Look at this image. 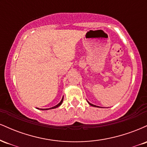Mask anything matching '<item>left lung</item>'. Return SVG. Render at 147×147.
<instances>
[{
	"mask_svg": "<svg viewBox=\"0 0 147 147\" xmlns=\"http://www.w3.org/2000/svg\"><path fill=\"white\" fill-rule=\"evenodd\" d=\"M88 104H90V106H96L95 105H93V104H90V102H88Z\"/></svg>",
	"mask_w": 147,
	"mask_h": 147,
	"instance_id": "left-lung-1",
	"label": "left lung"
}]
</instances>
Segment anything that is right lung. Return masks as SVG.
Masks as SVG:
<instances>
[{"instance_id":"1","label":"right lung","mask_w":147,"mask_h":147,"mask_svg":"<svg viewBox=\"0 0 147 147\" xmlns=\"http://www.w3.org/2000/svg\"><path fill=\"white\" fill-rule=\"evenodd\" d=\"M63 98H62V99L61 100V102L59 103L58 104H57V105H56L55 106H53V107H52V108H50V109H41V110H48V109H55V108H57V107H59V106L61 104H62V102H63Z\"/></svg>"}]
</instances>
